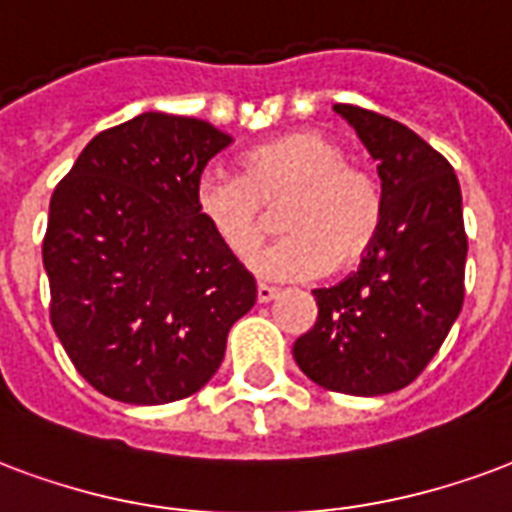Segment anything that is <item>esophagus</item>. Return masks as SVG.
I'll use <instances>...</instances> for the list:
<instances>
[{
  "mask_svg": "<svg viewBox=\"0 0 512 512\" xmlns=\"http://www.w3.org/2000/svg\"><path fill=\"white\" fill-rule=\"evenodd\" d=\"M276 295H279V287L266 285V282H260V285H257V301H260V304H268V301H274Z\"/></svg>",
  "mask_w": 512,
  "mask_h": 512,
  "instance_id": "obj_1",
  "label": "esophagus"
}]
</instances>
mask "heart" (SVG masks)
Wrapping results in <instances>:
<instances>
[{"label": "heart", "instance_id": "b5f03b06", "mask_svg": "<svg viewBox=\"0 0 512 512\" xmlns=\"http://www.w3.org/2000/svg\"><path fill=\"white\" fill-rule=\"evenodd\" d=\"M290 236L257 257L268 276H320L352 268L372 252L385 219L380 184L347 162L331 135L298 130L260 143L241 157V176L206 173L195 208L230 255L246 263L271 230L268 208H282Z\"/></svg>", "mask_w": 512, "mask_h": 512}]
</instances>
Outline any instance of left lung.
Masks as SVG:
<instances>
[{
  "instance_id": "obj_1",
  "label": "left lung",
  "mask_w": 512,
  "mask_h": 512,
  "mask_svg": "<svg viewBox=\"0 0 512 512\" xmlns=\"http://www.w3.org/2000/svg\"><path fill=\"white\" fill-rule=\"evenodd\" d=\"M377 160L385 219L361 268L312 290L317 323L295 339L301 372L325 391L382 396L407 388L464 304L467 233L450 162L399 121L333 105Z\"/></svg>"
}]
</instances>
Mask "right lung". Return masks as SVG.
I'll return each instance as SVG.
<instances>
[{
	"instance_id": "1",
	"label": "right lung",
	"mask_w": 512,
	"mask_h": 512,
	"mask_svg": "<svg viewBox=\"0 0 512 512\" xmlns=\"http://www.w3.org/2000/svg\"><path fill=\"white\" fill-rule=\"evenodd\" d=\"M230 140L203 119L140 113L94 135L56 184L43 238L51 325L108 399L200 391L255 306V276L195 208L200 173Z\"/></svg>"
}]
</instances>
